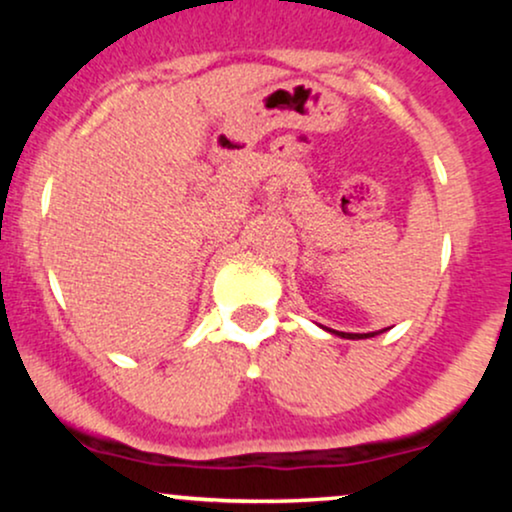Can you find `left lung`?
Returning a JSON list of instances; mask_svg holds the SVG:
<instances>
[{"instance_id": "left-lung-1", "label": "left lung", "mask_w": 512, "mask_h": 512, "mask_svg": "<svg viewBox=\"0 0 512 512\" xmlns=\"http://www.w3.org/2000/svg\"><path fill=\"white\" fill-rule=\"evenodd\" d=\"M327 332H332V334H339V337L342 339H368V337H375V334L378 332H368V334H354V332H334V330H327ZM383 332V330H380Z\"/></svg>"}]
</instances>
